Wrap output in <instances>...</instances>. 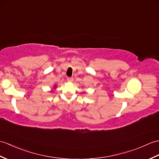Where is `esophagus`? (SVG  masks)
Segmentation results:
<instances>
[{
	"label": "esophagus",
	"instance_id": "1",
	"mask_svg": "<svg viewBox=\"0 0 159 159\" xmlns=\"http://www.w3.org/2000/svg\"><path fill=\"white\" fill-rule=\"evenodd\" d=\"M67 80L68 81V82H72V81L74 80V79L72 78V77H68Z\"/></svg>",
	"mask_w": 159,
	"mask_h": 159
}]
</instances>
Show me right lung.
Here are the masks:
<instances>
[{
	"label": "right lung",
	"mask_w": 159,
	"mask_h": 159,
	"mask_svg": "<svg viewBox=\"0 0 159 159\" xmlns=\"http://www.w3.org/2000/svg\"><path fill=\"white\" fill-rule=\"evenodd\" d=\"M54 88H55V87H54Z\"/></svg>",
	"instance_id": "obj_1"
}]
</instances>
